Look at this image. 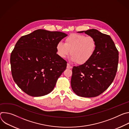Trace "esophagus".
<instances>
[{
	"label": "esophagus",
	"mask_w": 129,
	"mask_h": 129,
	"mask_svg": "<svg viewBox=\"0 0 129 129\" xmlns=\"http://www.w3.org/2000/svg\"><path fill=\"white\" fill-rule=\"evenodd\" d=\"M72 67L69 64L67 63V69H71Z\"/></svg>",
	"instance_id": "esophagus-1"
}]
</instances>
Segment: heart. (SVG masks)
<instances>
[{
  "instance_id": "1",
  "label": "heart",
  "mask_w": 129,
  "mask_h": 129,
  "mask_svg": "<svg viewBox=\"0 0 129 129\" xmlns=\"http://www.w3.org/2000/svg\"><path fill=\"white\" fill-rule=\"evenodd\" d=\"M96 47V41L93 37L73 33L65 39V43L58 42L56 48L57 54L63 59L68 56L70 51V60L82 65L93 56Z\"/></svg>"
}]
</instances>
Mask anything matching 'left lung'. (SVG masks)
<instances>
[{
	"label": "left lung",
	"instance_id": "left-lung-1",
	"mask_svg": "<svg viewBox=\"0 0 129 129\" xmlns=\"http://www.w3.org/2000/svg\"><path fill=\"white\" fill-rule=\"evenodd\" d=\"M78 33L93 37L97 47L88 62L73 67L71 88L79 96L95 97L103 93L113 82L117 70L118 51L110 36L97 29Z\"/></svg>",
	"mask_w": 129,
	"mask_h": 129
}]
</instances>
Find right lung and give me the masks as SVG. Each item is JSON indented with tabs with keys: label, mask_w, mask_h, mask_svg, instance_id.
I'll return each instance as SVG.
<instances>
[{
	"label": "right lung",
	"mask_w": 129,
	"mask_h": 129,
	"mask_svg": "<svg viewBox=\"0 0 129 129\" xmlns=\"http://www.w3.org/2000/svg\"><path fill=\"white\" fill-rule=\"evenodd\" d=\"M67 36L39 29L18 40L11 54L12 75L27 94L41 96L52 91L67 66L57 54L56 45Z\"/></svg>",
	"instance_id": "obj_1"
}]
</instances>
